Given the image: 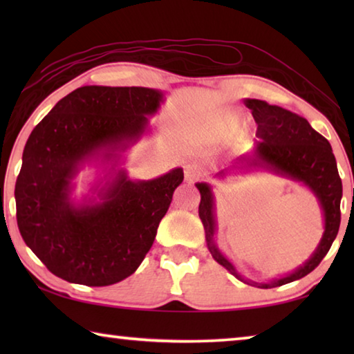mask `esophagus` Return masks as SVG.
<instances>
[{
    "label": "esophagus",
    "instance_id": "34e87169",
    "mask_svg": "<svg viewBox=\"0 0 354 354\" xmlns=\"http://www.w3.org/2000/svg\"><path fill=\"white\" fill-rule=\"evenodd\" d=\"M184 178L185 181H187L189 184L198 181V179L201 178V169L198 165L195 164H189L184 167Z\"/></svg>",
    "mask_w": 354,
    "mask_h": 354
}]
</instances>
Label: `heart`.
<instances>
[{"mask_svg":"<svg viewBox=\"0 0 354 354\" xmlns=\"http://www.w3.org/2000/svg\"><path fill=\"white\" fill-rule=\"evenodd\" d=\"M234 117H225L221 118L218 123H215L214 127V134L217 137H221L223 134H226L227 131H230L232 127H234Z\"/></svg>","mask_w":354,"mask_h":354,"instance_id":"1","label":"heart"}]
</instances>
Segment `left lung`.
I'll use <instances>...</instances> for the list:
<instances>
[{
	"instance_id": "left-lung-1",
	"label": "left lung",
	"mask_w": 354,
	"mask_h": 354,
	"mask_svg": "<svg viewBox=\"0 0 354 354\" xmlns=\"http://www.w3.org/2000/svg\"><path fill=\"white\" fill-rule=\"evenodd\" d=\"M245 104L251 109L254 122L257 123V142L253 151L241 156L231 165V170L263 169L303 183L314 192L323 211V220H325V232H323L319 247L301 267H298L290 274L270 281V283H254V281L242 278L234 266L220 253L218 247L214 242L217 223H215L212 189L206 183L196 184V189L201 194L198 214L201 223L205 226L207 248L214 259L243 283L261 287V289H272V287L283 286L306 277L326 256L340 226L342 179L339 176L331 145L325 137L310 127L306 118L279 106L268 104L267 101L245 100ZM225 171L226 170L220 171V175H225Z\"/></svg>"
}]
</instances>
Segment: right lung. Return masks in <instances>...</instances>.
Segmentation results:
<instances>
[{
    "instance_id": "add662e5",
    "label": "right lung",
    "mask_w": 354,
    "mask_h": 354,
    "mask_svg": "<svg viewBox=\"0 0 354 354\" xmlns=\"http://www.w3.org/2000/svg\"><path fill=\"white\" fill-rule=\"evenodd\" d=\"M162 103L147 87L84 86L64 97L32 129L15 183L23 241L68 283L111 286L133 274L151 248L183 169L149 181L115 171L98 203L76 206L71 179L92 159L118 160L140 139Z\"/></svg>"
}]
</instances>
